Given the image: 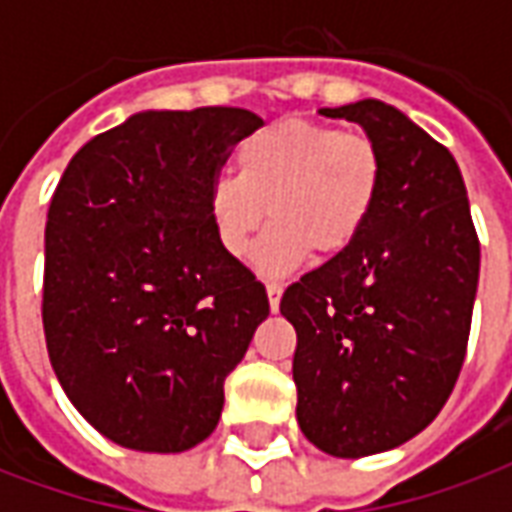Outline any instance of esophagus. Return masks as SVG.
Returning a JSON list of instances; mask_svg holds the SVG:
<instances>
[{
	"mask_svg": "<svg viewBox=\"0 0 512 512\" xmlns=\"http://www.w3.org/2000/svg\"><path fill=\"white\" fill-rule=\"evenodd\" d=\"M282 285L279 282H268L266 293H268V304H271V312L279 310V299H282Z\"/></svg>",
	"mask_w": 512,
	"mask_h": 512,
	"instance_id": "34e87169",
	"label": "esophagus"
}]
</instances>
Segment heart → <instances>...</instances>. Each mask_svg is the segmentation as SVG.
I'll list each match as a JSON object with an SVG mask.
<instances>
[{
  "instance_id": "b5f03b06",
  "label": "heart",
  "mask_w": 512,
  "mask_h": 512,
  "mask_svg": "<svg viewBox=\"0 0 512 512\" xmlns=\"http://www.w3.org/2000/svg\"><path fill=\"white\" fill-rule=\"evenodd\" d=\"M233 161L235 178L208 189V219L224 255L246 260L268 211L274 224L255 252L263 274L354 249L384 191V156L370 136L304 117L252 134Z\"/></svg>"
}]
</instances>
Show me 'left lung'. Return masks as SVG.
<instances>
[{
  "mask_svg": "<svg viewBox=\"0 0 512 512\" xmlns=\"http://www.w3.org/2000/svg\"><path fill=\"white\" fill-rule=\"evenodd\" d=\"M318 112L359 123L381 147L384 191L354 249L293 282L279 312L299 337V428L334 458H365L414 439L447 403L480 241L452 153L400 109L365 98Z\"/></svg>",
  "mask_w": 512,
  "mask_h": 512,
  "instance_id": "8db88e82",
  "label": "left lung"
}]
</instances>
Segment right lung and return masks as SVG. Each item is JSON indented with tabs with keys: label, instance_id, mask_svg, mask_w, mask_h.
<instances>
[{
	"label": "right lung",
	"instance_id": "1",
	"mask_svg": "<svg viewBox=\"0 0 512 512\" xmlns=\"http://www.w3.org/2000/svg\"><path fill=\"white\" fill-rule=\"evenodd\" d=\"M249 109L136 112L71 158L51 197L43 332L65 395L139 452L191 450L268 318L263 282L224 249L208 189Z\"/></svg>",
	"mask_w": 512,
	"mask_h": 512
}]
</instances>
